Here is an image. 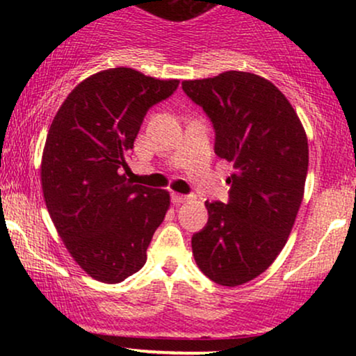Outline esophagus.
Returning a JSON list of instances; mask_svg holds the SVG:
<instances>
[{"label": "esophagus", "instance_id": "esophagus-1", "mask_svg": "<svg viewBox=\"0 0 356 356\" xmlns=\"http://www.w3.org/2000/svg\"><path fill=\"white\" fill-rule=\"evenodd\" d=\"M189 201V195H184V194H172V202L174 204H182V202H187Z\"/></svg>", "mask_w": 356, "mask_h": 356}]
</instances>
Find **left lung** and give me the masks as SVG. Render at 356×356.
Masks as SVG:
<instances>
[{
    "instance_id": "obj_1",
    "label": "left lung",
    "mask_w": 356,
    "mask_h": 356,
    "mask_svg": "<svg viewBox=\"0 0 356 356\" xmlns=\"http://www.w3.org/2000/svg\"><path fill=\"white\" fill-rule=\"evenodd\" d=\"M216 130L218 157L232 162L229 201L206 202L209 219L192 236L201 271L220 286L244 284L271 266L288 241L308 174V138L288 99L249 72L184 80Z\"/></svg>"
}]
</instances>
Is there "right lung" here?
Returning <instances> with one entry per match:
<instances>
[{
	"instance_id": "obj_1",
	"label": "right lung",
	"mask_w": 356,
	"mask_h": 356,
	"mask_svg": "<svg viewBox=\"0 0 356 356\" xmlns=\"http://www.w3.org/2000/svg\"><path fill=\"white\" fill-rule=\"evenodd\" d=\"M177 87L179 80L108 68L72 90L48 130L47 209L76 264L102 283H120L144 266L170 206L169 192L130 184L122 170L147 110Z\"/></svg>"
}]
</instances>
